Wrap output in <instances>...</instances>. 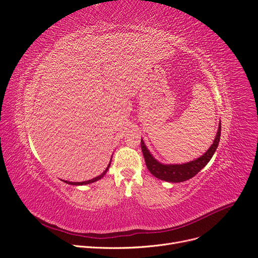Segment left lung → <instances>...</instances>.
I'll return each instance as SVG.
<instances>
[{"label": "left lung", "instance_id": "8db88e82", "mask_svg": "<svg viewBox=\"0 0 258 258\" xmlns=\"http://www.w3.org/2000/svg\"><path fill=\"white\" fill-rule=\"evenodd\" d=\"M220 138L221 123L219 124V129L215 138L214 144L206 151V153H204L199 158L182 164H162L159 161H157L152 156V154L150 153V151L147 149L143 140L141 141V146L145 157L146 165L151 174L154 175L156 178L160 180L168 181V182H183V181H186L196 176L209 162L219 146Z\"/></svg>", "mask_w": 258, "mask_h": 258}]
</instances>
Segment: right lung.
<instances>
[{"mask_svg":"<svg viewBox=\"0 0 258 258\" xmlns=\"http://www.w3.org/2000/svg\"><path fill=\"white\" fill-rule=\"evenodd\" d=\"M110 163H111V159H110V162H109L108 166H107V168H106V170H105V171H104L100 176H98V177H96V178H94V179H92V180L83 181V182H70V181H64V182H66V183H68V184H72V185H83V184H89V183H93V182H95V181H98L99 179H101V178H103V177H104V175L106 174V172H107V171H108V169H109Z\"/></svg>","mask_w":258,"mask_h":258,"instance_id":"add662e5","label":"right lung"}]
</instances>
